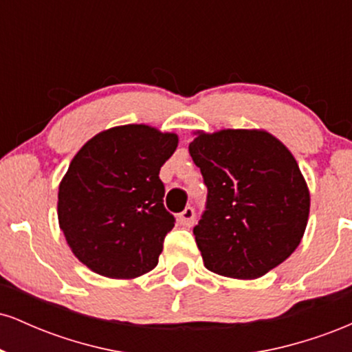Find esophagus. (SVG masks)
<instances>
[{
  "label": "esophagus",
  "instance_id": "esophagus-1",
  "mask_svg": "<svg viewBox=\"0 0 352 352\" xmlns=\"http://www.w3.org/2000/svg\"><path fill=\"white\" fill-rule=\"evenodd\" d=\"M179 223L182 227H192L195 223V210L192 207H187L184 212L179 213Z\"/></svg>",
  "mask_w": 352,
  "mask_h": 352
}]
</instances>
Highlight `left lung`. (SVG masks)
<instances>
[{"mask_svg":"<svg viewBox=\"0 0 352 352\" xmlns=\"http://www.w3.org/2000/svg\"><path fill=\"white\" fill-rule=\"evenodd\" d=\"M207 185L195 228L204 265L238 280L263 276L300 245L309 192L292 152L263 131L227 129L188 145Z\"/></svg>","mask_w":352,"mask_h":352,"instance_id":"left-lung-1","label":"left lung"}]
</instances>
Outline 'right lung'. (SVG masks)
<instances>
[{
  "instance_id": "add662e5",
  "label": "right lung",
  "mask_w": 352,
  "mask_h": 352,
  "mask_svg": "<svg viewBox=\"0 0 352 352\" xmlns=\"http://www.w3.org/2000/svg\"><path fill=\"white\" fill-rule=\"evenodd\" d=\"M177 142L175 134L129 124L100 132L76 153L59 185V227L94 273L129 280L159 263L175 225L159 172Z\"/></svg>"
}]
</instances>
